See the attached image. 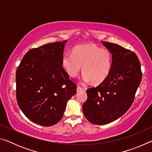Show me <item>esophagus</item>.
Segmentation results:
<instances>
[{"instance_id": "obj_1", "label": "esophagus", "mask_w": 152, "mask_h": 152, "mask_svg": "<svg viewBox=\"0 0 152 152\" xmlns=\"http://www.w3.org/2000/svg\"><path fill=\"white\" fill-rule=\"evenodd\" d=\"M82 91H84V88H82V87H80V86H78V87H77V92Z\"/></svg>"}]
</instances>
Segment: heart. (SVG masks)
Listing matches in <instances>:
<instances>
[{
  "instance_id": "heart-1",
  "label": "heart",
  "mask_w": 152,
  "mask_h": 152,
  "mask_svg": "<svg viewBox=\"0 0 152 152\" xmlns=\"http://www.w3.org/2000/svg\"><path fill=\"white\" fill-rule=\"evenodd\" d=\"M112 54L106 49L93 44L77 45L72 53L68 51L62 57V66L70 77L76 78L82 70V80L100 84L109 75L112 67Z\"/></svg>"
}]
</instances>
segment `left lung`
Returning a JSON list of instances; mask_svg holds the SVG:
<instances>
[{
    "instance_id": "8db88e82",
    "label": "left lung",
    "mask_w": 152,
    "mask_h": 152,
    "mask_svg": "<svg viewBox=\"0 0 152 152\" xmlns=\"http://www.w3.org/2000/svg\"><path fill=\"white\" fill-rule=\"evenodd\" d=\"M112 54V67L107 79L95 88L87 89L82 110L95 125L114 121L132 106L141 80L140 60L134 52L115 43L102 42Z\"/></svg>"
}]
</instances>
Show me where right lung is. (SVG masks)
<instances>
[{"mask_svg": "<svg viewBox=\"0 0 152 152\" xmlns=\"http://www.w3.org/2000/svg\"><path fill=\"white\" fill-rule=\"evenodd\" d=\"M66 42L31 49L17 70L18 105L28 119L45 127L60 121L67 102L76 93L61 63Z\"/></svg>", "mask_w": 152, "mask_h": 152, "instance_id": "right-lung-1", "label": "right lung"}]
</instances>
